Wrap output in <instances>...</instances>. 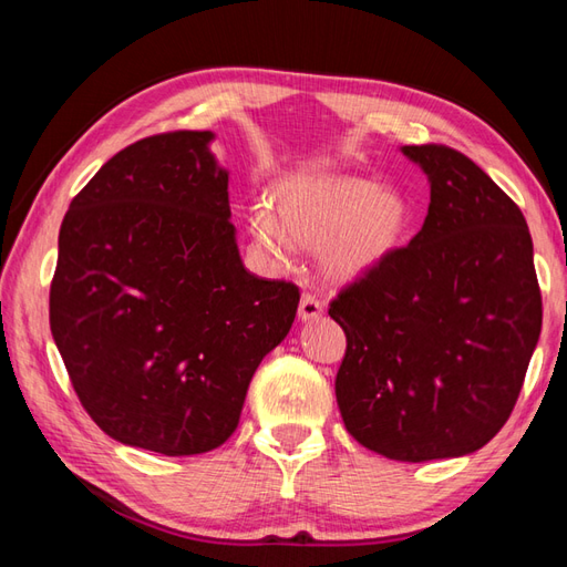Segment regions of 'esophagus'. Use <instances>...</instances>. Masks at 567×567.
Segmentation results:
<instances>
[{"instance_id": "1", "label": "esophagus", "mask_w": 567, "mask_h": 567, "mask_svg": "<svg viewBox=\"0 0 567 567\" xmlns=\"http://www.w3.org/2000/svg\"><path fill=\"white\" fill-rule=\"evenodd\" d=\"M323 315V305L315 295H302V302H299V319L305 323L307 321H317Z\"/></svg>"}]
</instances>
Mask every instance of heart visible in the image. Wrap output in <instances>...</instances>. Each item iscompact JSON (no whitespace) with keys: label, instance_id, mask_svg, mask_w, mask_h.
<instances>
[{"label":"heart","instance_id":"1","mask_svg":"<svg viewBox=\"0 0 567 567\" xmlns=\"http://www.w3.org/2000/svg\"><path fill=\"white\" fill-rule=\"evenodd\" d=\"M272 212L252 207L250 234L287 265L295 248L321 246V265L333 280L365 277L400 250L414 209L400 189L378 187L365 177L336 175L292 179L277 187Z\"/></svg>","mask_w":567,"mask_h":567}]
</instances>
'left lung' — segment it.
I'll list each match as a JSON object with an SVG mask.
<instances>
[{
  "instance_id": "1",
  "label": "left lung",
  "mask_w": 567,
  "mask_h": 567,
  "mask_svg": "<svg viewBox=\"0 0 567 567\" xmlns=\"http://www.w3.org/2000/svg\"><path fill=\"white\" fill-rule=\"evenodd\" d=\"M429 177L421 231L333 299L348 433L390 461L483 449L507 424L540 336L534 244L522 209L445 146H402Z\"/></svg>"
}]
</instances>
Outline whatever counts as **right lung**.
Returning <instances> with one entry per match:
<instances>
[{
	"label": "right lung",
	"mask_w": 567,
	"mask_h": 567,
	"mask_svg": "<svg viewBox=\"0 0 567 567\" xmlns=\"http://www.w3.org/2000/svg\"><path fill=\"white\" fill-rule=\"evenodd\" d=\"M214 138L175 131L116 153L58 236L51 333L72 388L106 436L163 455L231 436L299 305L240 260Z\"/></svg>",
	"instance_id": "right-lung-1"
}]
</instances>
